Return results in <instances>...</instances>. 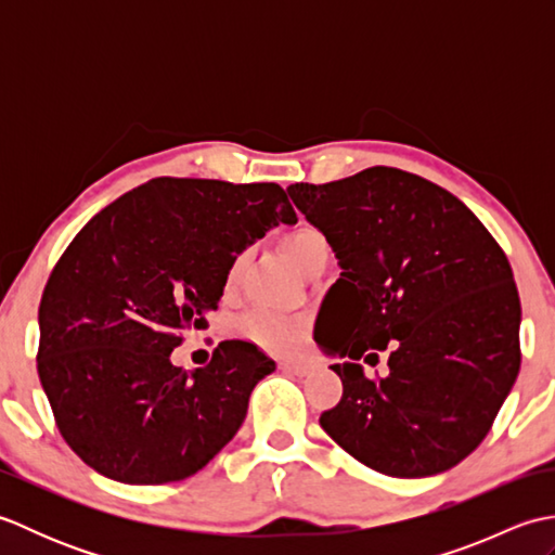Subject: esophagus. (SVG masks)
Returning a JSON list of instances; mask_svg holds the SVG:
<instances>
[{
	"label": "esophagus",
	"mask_w": 555,
	"mask_h": 555,
	"mask_svg": "<svg viewBox=\"0 0 555 555\" xmlns=\"http://www.w3.org/2000/svg\"><path fill=\"white\" fill-rule=\"evenodd\" d=\"M281 370L302 376V374L310 372V364L308 362H300V360H284V362H281Z\"/></svg>",
	"instance_id": "34e87169"
}]
</instances>
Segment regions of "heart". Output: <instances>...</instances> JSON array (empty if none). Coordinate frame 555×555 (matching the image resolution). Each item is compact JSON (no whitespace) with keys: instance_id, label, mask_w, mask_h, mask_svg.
<instances>
[{"instance_id":"b5f03b06","label":"heart","mask_w":555,"mask_h":555,"mask_svg":"<svg viewBox=\"0 0 555 555\" xmlns=\"http://www.w3.org/2000/svg\"><path fill=\"white\" fill-rule=\"evenodd\" d=\"M281 247H284L286 255L305 271V274L312 271L314 264H320L322 259H328V255H332L326 235L317 227H312V223H298L296 229L286 231L281 235ZM243 264H245V253H241L231 262L229 274H227V288H233ZM238 332L245 338L255 340L257 346L288 352L300 344L302 322L293 320V317H286V314L269 312V310H253L238 320Z\"/></svg>"}]
</instances>
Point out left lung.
Listing matches in <instances>:
<instances>
[{
  "mask_svg": "<svg viewBox=\"0 0 555 555\" xmlns=\"http://www.w3.org/2000/svg\"><path fill=\"white\" fill-rule=\"evenodd\" d=\"M288 195L336 253L314 340L346 362L332 439L376 473L431 477L485 441L520 372V296L501 245L455 195L372 167ZM391 349L389 374L357 364Z\"/></svg>",
  "mask_w": 555,
  "mask_h": 555,
  "instance_id": "left-lung-1",
  "label": "left lung"
}]
</instances>
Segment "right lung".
<instances>
[{"instance_id":"right-lung-1","label":"right lung","mask_w":555,"mask_h":555,"mask_svg":"<svg viewBox=\"0 0 555 555\" xmlns=\"http://www.w3.org/2000/svg\"><path fill=\"white\" fill-rule=\"evenodd\" d=\"M296 221L276 183L152 179L78 231L40 300L38 374L82 463L124 485H167L233 439L274 360L221 340L207 367L185 372L171 350L207 326L233 259Z\"/></svg>"}]
</instances>
